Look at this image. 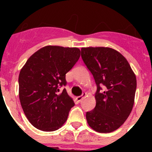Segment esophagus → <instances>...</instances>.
Instances as JSON below:
<instances>
[{
    "mask_svg": "<svg viewBox=\"0 0 152 152\" xmlns=\"http://www.w3.org/2000/svg\"><path fill=\"white\" fill-rule=\"evenodd\" d=\"M85 96H86V93H84V94H82V95H80V96H77V98H76V99H77V101L80 102L81 101V100L83 99V97Z\"/></svg>",
    "mask_w": 152,
    "mask_h": 152,
    "instance_id": "34e87169",
    "label": "esophagus"
}]
</instances>
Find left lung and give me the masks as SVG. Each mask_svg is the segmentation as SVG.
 <instances>
[{"instance_id": "obj_1", "label": "left lung", "mask_w": 152, "mask_h": 152, "mask_svg": "<svg viewBox=\"0 0 152 152\" xmlns=\"http://www.w3.org/2000/svg\"><path fill=\"white\" fill-rule=\"evenodd\" d=\"M81 58L96 84V107L86 113L88 125L98 132L119 129L134 105L136 77L126 58L107 47L81 49Z\"/></svg>"}]
</instances>
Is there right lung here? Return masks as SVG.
<instances>
[{"label": "right lung", "mask_w": 152, "mask_h": 152, "mask_svg": "<svg viewBox=\"0 0 152 152\" xmlns=\"http://www.w3.org/2000/svg\"><path fill=\"white\" fill-rule=\"evenodd\" d=\"M77 48L47 45L29 57L19 75V97L29 123L38 129L60 128L75 106L65 88V75L78 61Z\"/></svg>", "instance_id": "right-lung-1"}]
</instances>
